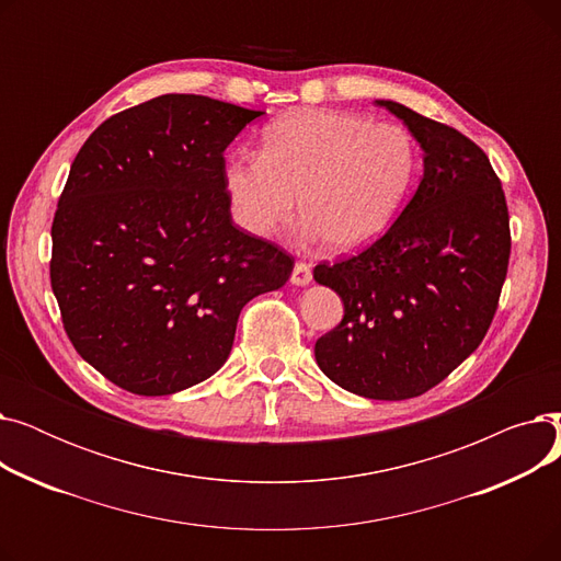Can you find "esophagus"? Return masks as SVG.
<instances>
[{"mask_svg": "<svg viewBox=\"0 0 561 561\" xmlns=\"http://www.w3.org/2000/svg\"><path fill=\"white\" fill-rule=\"evenodd\" d=\"M311 279H313V273H311V265L307 261H298L296 265H293V273H290L293 284L307 286Z\"/></svg>", "mask_w": 561, "mask_h": 561, "instance_id": "esophagus-1", "label": "esophagus"}]
</instances>
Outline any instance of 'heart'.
<instances>
[{
	"label": "heart",
	"mask_w": 561,
	"mask_h": 561,
	"mask_svg": "<svg viewBox=\"0 0 561 561\" xmlns=\"http://www.w3.org/2000/svg\"><path fill=\"white\" fill-rule=\"evenodd\" d=\"M419 168L396 125L350 111L284 115L263 131L259 157L233 154L225 188L239 225L265 239L300 216L334 252L370 245L398 218Z\"/></svg>",
	"instance_id": "b5f03b06"
}]
</instances>
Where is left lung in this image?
Masks as SVG:
<instances>
[{"label": "left lung", "instance_id": "obj_1", "mask_svg": "<svg viewBox=\"0 0 561 561\" xmlns=\"http://www.w3.org/2000/svg\"><path fill=\"white\" fill-rule=\"evenodd\" d=\"M423 147V180L370 248L318 263L343 320L316 341L334 385L373 400L416 398L482 343L510 265V214L489 157L457 129L377 100Z\"/></svg>", "mask_w": 561, "mask_h": 561}]
</instances>
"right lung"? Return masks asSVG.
I'll use <instances>...</instances> for the list:
<instances>
[{
    "mask_svg": "<svg viewBox=\"0 0 561 561\" xmlns=\"http://www.w3.org/2000/svg\"><path fill=\"white\" fill-rule=\"evenodd\" d=\"M263 111L161 95L104 121L72 161L49 279L79 355L115 387L170 396L229 357L241 309L293 256L231 220L227 145Z\"/></svg>",
    "mask_w": 561,
    "mask_h": 561,
    "instance_id": "right-lung-1",
    "label": "right lung"
}]
</instances>
